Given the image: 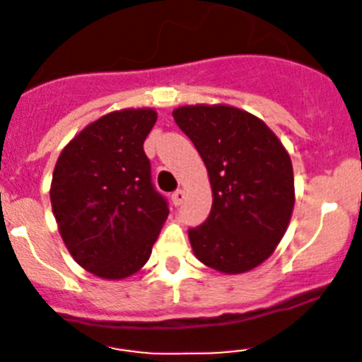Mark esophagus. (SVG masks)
<instances>
[{
  "mask_svg": "<svg viewBox=\"0 0 362 362\" xmlns=\"http://www.w3.org/2000/svg\"><path fill=\"white\" fill-rule=\"evenodd\" d=\"M185 199V191L184 189H178V191H175L173 194H171V202H173L175 206H178Z\"/></svg>",
  "mask_w": 362,
  "mask_h": 362,
  "instance_id": "obj_1",
  "label": "esophagus"
}]
</instances>
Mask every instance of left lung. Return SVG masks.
<instances>
[{"mask_svg": "<svg viewBox=\"0 0 362 362\" xmlns=\"http://www.w3.org/2000/svg\"><path fill=\"white\" fill-rule=\"evenodd\" d=\"M173 119L202 156L214 198L206 221L189 229L194 255L226 275L257 268L294 210L289 152L264 120L229 105H185Z\"/></svg>", "mask_w": 362, "mask_h": 362, "instance_id": "left-lung-1", "label": "left lung"}]
</instances>
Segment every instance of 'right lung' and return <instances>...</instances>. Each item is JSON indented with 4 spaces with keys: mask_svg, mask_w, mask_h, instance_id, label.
I'll use <instances>...</instances> for the list:
<instances>
[{
    "mask_svg": "<svg viewBox=\"0 0 362 362\" xmlns=\"http://www.w3.org/2000/svg\"><path fill=\"white\" fill-rule=\"evenodd\" d=\"M156 120L154 108L107 113L69 140L54 168L50 203L61 238L100 279L140 272L170 214L144 152Z\"/></svg>",
    "mask_w": 362,
    "mask_h": 362,
    "instance_id": "right-lung-1",
    "label": "right lung"
}]
</instances>
